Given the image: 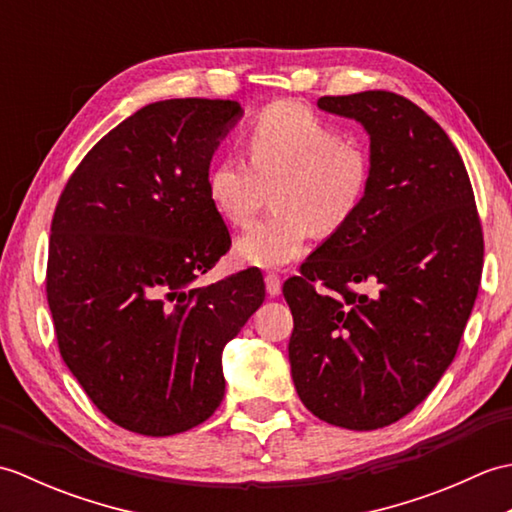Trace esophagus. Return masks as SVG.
Returning a JSON list of instances; mask_svg holds the SVG:
<instances>
[{"label":"esophagus","instance_id":"obj_1","mask_svg":"<svg viewBox=\"0 0 512 512\" xmlns=\"http://www.w3.org/2000/svg\"><path fill=\"white\" fill-rule=\"evenodd\" d=\"M266 292L270 297H277L281 292V277L277 273H268L266 275Z\"/></svg>","mask_w":512,"mask_h":512}]
</instances>
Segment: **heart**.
Here are the masks:
<instances>
[{
    "instance_id": "1",
    "label": "heart",
    "mask_w": 512,
    "mask_h": 512,
    "mask_svg": "<svg viewBox=\"0 0 512 512\" xmlns=\"http://www.w3.org/2000/svg\"><path fill=\"white\" fill-rule=\"evenodd\" d=\"M246 151L248 162L231 154L213 162L206 195L222 220L246 226L273 191L275 213L235 242L237 257L259 268L295 262L310 231L339 233L372 184L369 151L295 101L268 105L253 118Z\"/></svg>"
}]
</instances>
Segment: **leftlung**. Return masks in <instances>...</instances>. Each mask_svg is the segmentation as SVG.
Instances as JSON below:
<instances>
[{
  "label": "left lung",
  "instance_id": "obj_1",
  "mask_svg": "<svg viewBox=\"0 0 512 512\" xmlns=\"http://www.w3.org/2000/svg\"><path fill=\"white\" fill-rule=\"evenodd\" d=\"M317 105L365 127L372 184L284 284L288 358L314 416L372 431L416 409L458 352L482 279V224L458 149L416 103L369 90ZM367 280L374 293L351 288Z\"/></svg>",
  "mask_w": 512,
  "mask_h": 512
}]
</instances>
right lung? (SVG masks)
<instances>
[{"label": "right lung", "mask_w": 512, "mask_h": 512, "mask_svg": "<svg viewBox=\"0 0 512 512\" xmlns=\"http://www.w3.org/2000/svg\"><path fill=\"white\" fill-rule=\"evenodd\" d=\"M237 101L145 105L96 143L54 209L46 292L59 352L103 416L140 436H173L224 398L222 350L259 306L257 268L217 284L231 235L206 173Z\"/></svg>", "instance_id": "add662e5"}]
</instances>
